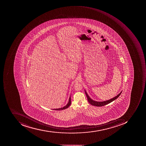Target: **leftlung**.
Listing matches in <instances>:
<instances>
[{"instance_id":"left-lung-1","label":"left lung","mask_w":146,"mask_h":146,"mask_svg":"<svg viewBox=\"0 0 146 146\" xmlns=\"http://www.w3.org/2000/svg\"><path fill=\"white\" fill-rule=\"evenodd\" d=\"M85 94H86L87 97L88 102H89L90 104L91 105H93V106H96V107H101V106H104V105L108 104L109 103H111V102L113 101V100H115L116 99H117L120 96V95H121V92H122V91H121V92H120V94H118L117 96H115V97H113V98L111 99L106 100V101H102V102H98V101H94V100H92V99H91L90 98V96L87 94L85 90Z\"/></svg>"}]
</instances>
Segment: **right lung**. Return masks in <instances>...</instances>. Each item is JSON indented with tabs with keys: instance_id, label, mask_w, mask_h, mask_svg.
Returning <instances> with one entry per match:
<instances>
[{
	"instance_id": "1",
	"label": "right lung",
	"mask_w": 146,
	"mask_h": 146,
	"mask_svg": "<svg viewBox=\"0 0 146 146\" xmlns=\"http://www.w3.org/2000/svg\"><path fill=\"white\" fill-rule=\"evenodd\" d=\"M71 96H70L69 99V101L68 102V104L66 105V106H64V107H63L62 108H58V109H54V110H57V111H60V110H64L65 109L67 108H68L70 105H71Z\"/></svg>"
}]
</instances>
